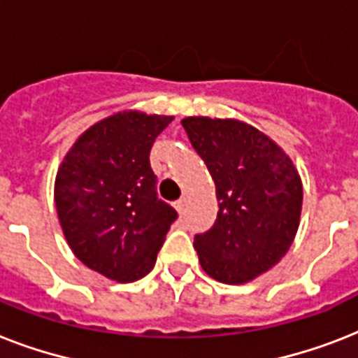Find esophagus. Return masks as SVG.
Instances as JSON below:
<instances>
[{"label":"esophagus","mask_w":358,"mask_h":358,"mask_svg":"<svg viewBox=\"0 0 358 358\" xmlns=\"http://www.w3.org/2000/svg\"><path fill=\"white\" fill-rule=\"evenodd\" d=\"M174 208H176V212H178V213L184 212V208H185V199H184V196L174 202Z\"/></svg>","instance_id":"1"}]
</instances>
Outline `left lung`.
Returning a JSON list of instances; mask_svg holds the SVG:
<instances>
[{
  "label": "left lung",
  "mask_w": 358,
  "mask_h": 358,
  "mask_svg": "<svg viewBox=\"0 0 358 358\" xmlns=\"http://www.w3.org/2000/svg\"><path fill=\"white\" fill-rule=\"evenodd\" d=\"M182 126L215 184L219 212L195 236L202 269L224 284H245L269 271L294 243L303 182L275 141L238 119L185 117Z\"/></svg>",
  "instance_id": "8db88e82"
}]
</instances>
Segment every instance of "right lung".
<instances>
[{"label": "right lung", "mask_w": 358, "mask_h": 358, "mask_svg": "<svg viewBox=\"0 0 358 358\" xmlns=\"http://www.w3.org/2000/svg\"><path fill=\"white\" fill-rule=\"evenodd\" d=\"M174 117L124 109L87 128L57 169L53 199L66 243L117 282L152 271L173 208L157 199L150 148Z\"/></svg>", "instance_id": "obj_1"}]
</instances>
